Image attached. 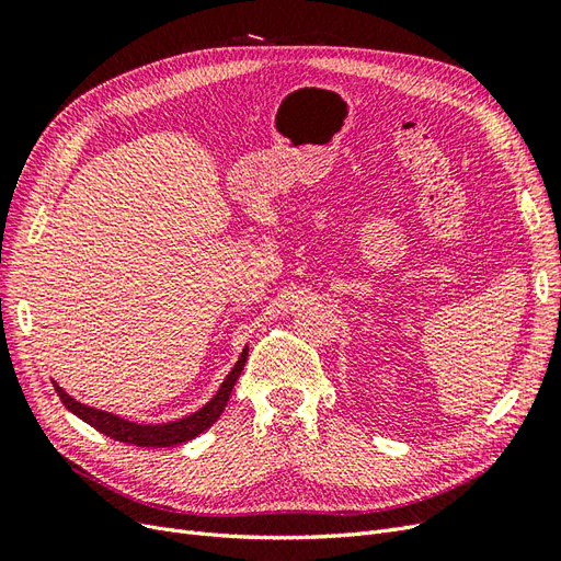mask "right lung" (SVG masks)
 <instances>
[{
	"mask_svg": "<svg viewBox=\"0 0 561 561\" xmlns=\"http://www.w3.org/2000/svg\"><path fill=\"white\" fill-rule=\"evenodd\" d=\"M245 355H248V348L243 351L239 363H236L233 369L229 371V377L225 379L222 388L217 390V396L206 407H203V410L194 412L186 419L163 423V426H138V423H130V421H124L114 414L93 410V407H87V404L72 400L58 383H54V386H56V393L60 396L67 410L77 414L81 421H87L89 426H93L95 431L116 439V443H126V445H135V447H175L182 443H190V439H194L196 435L210 428L213 423L219 419V414L225 412L231 390L243 371Z\"/></svg>",
	"mask_w": 561,
	"mask_h": 561,
	"instance_id": "obj_1",
	"label": "right lung"
}]
</instances>
